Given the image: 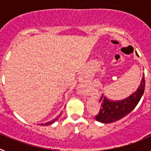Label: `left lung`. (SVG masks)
Listing matches in <instances>:
<instances>
[{
    "label": "left lung",
    "instance_id": "8db88e82",
    "mask_svg": "<svg viewBox=\"0 0 151 151\" xmlns=\"http://www.w3.org/2000/svg\"><path fill=\"white\" fill-rule=\"evenodd\" d=\"M136 55L138 54L136 53ZM145 88V74L141 78V84L137 90L125 99L113 101L103 94L101 97V111L95 116L97 121L102 123H112L119 120L134 110L143 95ZM104 98L103 99L102 97Z\"/></svg>",
    "mask_w": 151,
    "mask_h": 151
}]
</instances>
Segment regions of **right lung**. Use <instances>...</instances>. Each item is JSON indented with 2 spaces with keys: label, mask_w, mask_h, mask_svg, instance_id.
<instances>
[{
  "label": "right lung",
  "mask_w": 151,
  "mask_h": 151,
  "mask_svg": "<svg viewBox=\"0 0 151 151\" xmlns=\"http://www.w3.org/2000/svg\"><path fill=\"white\" fill-rule=\"evenodd\" d=\"M61 114H62V112H61V113H60V115L58 116H57V117H56L55 119H53V120L49 121V122H45V123H41V125H51V124H53V123H54V122H55L56 121H57V119H58V118H59V117L60 116Z\"/></svg>",
  "instance_id": "right-lung-1"
}]
</instances>
